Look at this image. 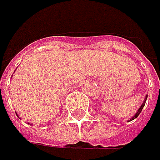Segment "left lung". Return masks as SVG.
<instances>
[{
    "instance_id": "obj_1",
    "label": "left lung",
    "mask_w": 160,
    "mask_h": 160,
    "mask_svg": "<svg viewBox=\"0 0 160 160\" xmlns=\"http://www.w3.org/2000/svg\"><path fill=\"white\" fill-rule=\"evenodd\" d=\"M147 97H148V95H146V96H145V98H144V101H143V103L142 104V106H141V107H139V108L138 109V111L136 112V114H135V115H134L133 117H131V119H130V120H129L128 122H130V121H133L134 119H136V118H137V117H138V116L139 115V113H141V112H142V108H144V105H145V102H146V99H147Z\"/></svg>"
}]
</instances>
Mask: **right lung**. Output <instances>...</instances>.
I'll return each instance as SVG.
<instances>
[{
    "label": "right lung",
    "mask_w": 160,
    "mask_h": 160,
    "mask_svg": "<svg viewBox=\"0 0 160 160\" xmlns=\"http://www.w3.org/2000/svg\"><path fill=\"white\" fill-rule=\"evenodd\" d=\"M16 114H17V116H18V113H16Z\"/></svg>",
    "instance_id": "obj_1"
}]
</instances>
